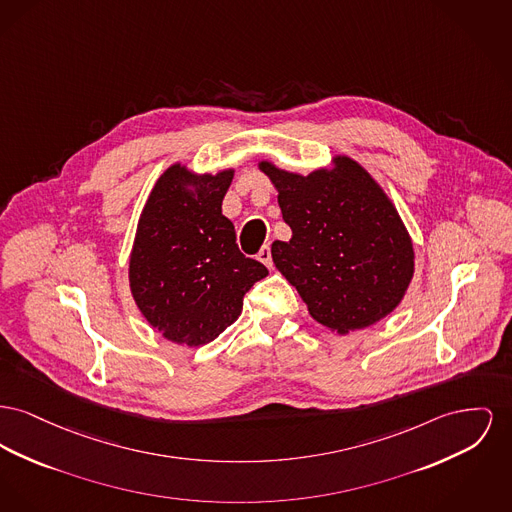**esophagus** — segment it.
Returning <instances> with one entry per match:
<instances>
[{"mask_svg": "<svg viewBox=\"0 0 512 512\" xmlns=\"http://www.w3.org/2000/svg\"><path fill=\"white\" fill-rule=\"evenodd\" d=\"M257 259H259L265 267L272 269L271 245H263L261 251H259V255H257Z\"/></svg>", "mask_w": 512, "mask_h": 512, "instance_id": "esophagus-1", "label": "esophagus"}]
</instances>
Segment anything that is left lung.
Returning <instances> with one entry per match:
<instances>
[{
  "mask_svg": "<svg viewBox=\"0 0 512 512\" xmlns=\"http://www.w3.org/2000/svg\"><path fill=\"white\" fill-rule=\"evenodd\" d=\"M278 191L290 241L272 261L309 315L348 334L375 325L402 301L414 276L412 238L383 187L350 156L307 176L259 162Z\"/></svg>",
  "mask_w": 512,
  "mask_h": 512,
  "instance_id": "obj_1",
  "label": "left lung"
}]
</instances>
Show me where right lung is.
<instances>
[{"label": "right lung", "mask_w": 512, "mask_h": 512, "mask_svg": "<svg viewBox=\"0 0 512 512\" xmlns=\"http://www.w3.org/2000/svg\"><path fill=\"white\" fill-rule=\"evenodd\" d=\"M234 170L193 174L172 164L152 187L129 257V288L164 338L203 346L226 331L245 292L269 271L241 253L222 199Z\"/></svg>", "instance_id": "add662e5"}]
</instances>
